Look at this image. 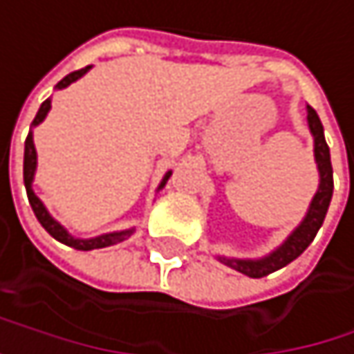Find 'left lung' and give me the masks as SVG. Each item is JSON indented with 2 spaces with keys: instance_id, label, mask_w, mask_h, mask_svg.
Returning <instances> with one entry per match:
<instances>
[{
  "instance_id": "left-lung-1",
  "label": "left lung",
  "mask_w": 354,
  "mask_h": 354,
  "mask_svg": "<svg viewBox=\"0 0 354 354\" xmlns=\"http://www.w3.org/2000/svg\"><path fill=\"white\" fill-rule=\"evenodd\" d=\"M306 120H308V129H311L313 140H315V162L319 169L317 194L313 196L311 206H308L304 218L300 221V225L271 254H267L263 259L218 257L221 263H225L227 267H232V269H236L248 277H265V275L286 267L294 259H298L306 250V246L315 240L319 227L324 225V218H326V212H328V206L332 200V192H334V171H332V160H330V148H328L326 138H324V124L311 106H306Z\"/></svg>"
}]
</instances>
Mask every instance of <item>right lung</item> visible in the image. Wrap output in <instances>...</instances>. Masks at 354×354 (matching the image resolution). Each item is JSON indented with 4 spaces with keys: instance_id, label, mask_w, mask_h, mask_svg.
<instances>
[{
    "instance_id": "obj_1",
    "label": "right lung",
    "mask_w": 354,
    "mask_h": 354,
    "mask_svg": "<svg viewBox=\"0 0 354 354\" xmlns=\"http://www.w3.org/2000/svg\"><path fill=\"white\" fill-rule=\"evenodd\" d=\"M89 68H91V66H85V68H81V71H75V73L66 75V77L56 85V89H64V87H68L71 83H75L77 79H81ZM50 108H52V100H46V102H43L30 127H37L39 122H43V118L48 116ZM35 169H37V150H35V144H32V131H28V138H26V142H24V187H26V196H28V202H30V208H32V212H35L37 221L43 225V230H46L52 238H56L58 242H62V244H66V246H71V248H75V250H95V248H106V246L118 244V242L127 240L131 234H133V230H124V232L104 234V236L89 238V240L73 238V236H71V234H68V232L58 223V221L48 212V208L43 206V202L35 196V192H32V177H35ZM169 177H171V171L165 175V179L160 181L158 189H162V187H165V183L169 181Z\"/></svg>"
}]
</instances>
